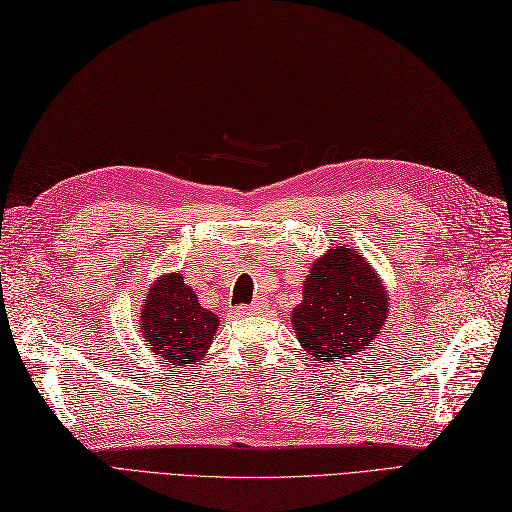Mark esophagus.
Here are the masks:
<instances>
[{"label": "esophagus", "mask_w": 512, "mask_h": 512, "mask_svg": "<svg viewBox=\"0 0 512 512\" xmlns=\"http://www.w3.org/2000/svg\"><path fill=\"white\" fill-rule=\"evenodd\" d=\"M265 303L262 301H256V303H252L250 307H241V314H262L265 312Z\"/></svg>", "instance_id": "34e87169"}]
</instances>
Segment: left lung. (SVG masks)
<instances>
[{"label": "left lung", "instance_id": "left-lung-1", "mask_svg": "<svg viewBox=\"0 0 512 512\" xmlns=\"http://www.w3.org/2000/svg\"><path fill=\"white\" fill-rule=\"evenodd\" d=\"M386 316L389 299L378 273L348 245H337L309 269L290 322L305 352L333 363L365 350Z\"/></svg>", "mask_w": 512, "mask_h": 512}]
</instances>
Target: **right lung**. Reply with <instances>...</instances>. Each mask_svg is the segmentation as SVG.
Masks as SVG:
<instances>
[{
	"instance_id": "right-lung-1",
	"label": "right lung",
	"mask_w": 512,
	"mask_h": 512,
	"mask_svg": "<svg viewBox=\"0 0 512 512\" xmlns=\"http://www.w3.org/2000/svg\"><path fill=\"white\" fill-rule=\"evenodd\" d=\"M218 327V316L198 303L181 273L158 277L143 301L141 335L166 365H196Z\"/></svg>"
}]
</instances>
